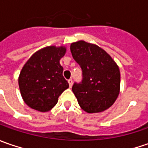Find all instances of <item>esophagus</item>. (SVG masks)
Instances as JSON below:
<instances>
[{
  "mask_svg": "<svg viewBox=\"0 0 148 148\" xmlns=\"http://www.w3.org/2000/svg\"><path fill=\"white\" fill-rule=\"evenodd\" d=\"M68 84H69L70 87H71V86H72V84H73V82H72V80H71V79H69V80H68Z\"/></svg>",
  "mask_w": 148,
  "mask_h": 148,
  "instance_id": "esophagus-1",
  "label": "esophagus"
}]
</instances>
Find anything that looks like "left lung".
<instances>
[{
  "label": "left lung",
  "instance_id": "left-lung-1",
  "mask_svg": "<svg viewBox=\"0 0 148 148\" xmlns=\"http://www.w3.org/2000/svg\"><path fill=\"white\" fill-rule=\"evenodd\" d=\"M70 49L82 69V82L72 86L78 104L90 114L106 110L120 91L119 66L106 51L94 43L80 40L71 43Z\"/></svg>",
  "mask_w": 148,
  "mask_h": 148
}]
</instances>
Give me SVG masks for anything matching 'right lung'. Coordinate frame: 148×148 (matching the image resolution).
<instances>
[{
    "label": "right lung",
    "instance_id": "right-lung-1",
    "mask_svg": "<svg viewBox=\"0 0 148 148\" xmlns=\"http://www.w3.org/2000/svg\"><path fill=\"white\" fill-rule=\"evenodd\" d=\"M65 46H48L35 52L20 71L18 82L25 103L39 112L51 110L59 95L69 87L62 76L60 59L65 55Z\"/></svg>",
    "mask_w": 148,
    "mask_h": 148
}]
</instances>
